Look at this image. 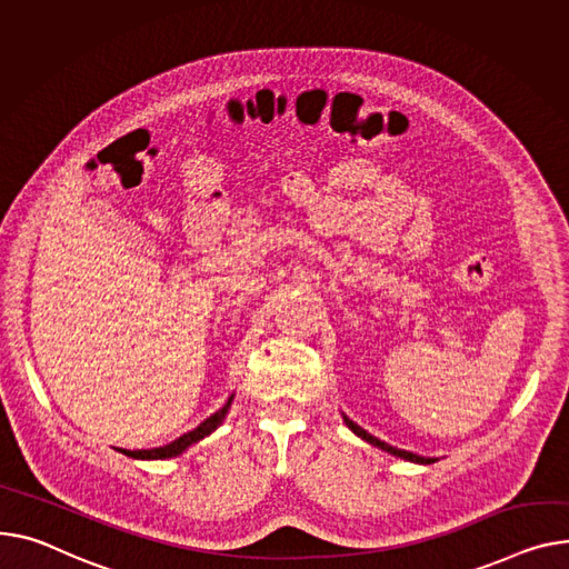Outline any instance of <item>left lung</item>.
<instances>
[{"label": "left lung", "mask_w": 569, "mask_h": 569, "mask_svg": "<svg viewBox=\"0 0 569 569\" xmlns=\"http://www.w3.org/2000/svg\"><path fill=\"white\" fill-rule=\"evenodd\" d=\"M343 421H346V426L357 435V437H361L363 441H368V443H372V446H377V448H382V450H387V452H391V456H396V458H402V460H409V462H416V465H432L435 460L432 458H421V456H413V452H409V450H400V448H396V446H389L387 441H380L377 437H372L370 432H366L363 428H359L355 421H350L348 416H343Z\"/></svg>", "instance_id": "1"}]
</instances>
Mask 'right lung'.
Returning <instances> with one entry per match:
<instances>
[{"label":"right lung","instance_id":"add662e5","mask_svg":"<svg viewBox=\"0 0 569 569\" xmlns=\"http://www.w3.org/2000/svg\"><path fill=\"white\" fill-rule=\"evenodd\" d=\"M231 402H233V396L229 398V402H226L219 411L208 416V419L201 426H197L192 432H184L182 437H178L176 441H171L167 446L150 448V450H126V448H121V452H123V456H128V458H134V460H169V458H176V456H180V452H184L192 443H197L203 437H208L210 432H214L221 426V421L226 419V413H229Z\"/></svg>","mask_w":569,"mask_h":569}]
</instances>
